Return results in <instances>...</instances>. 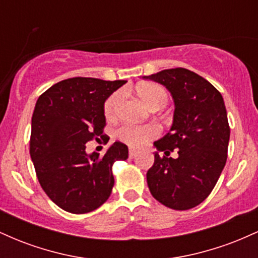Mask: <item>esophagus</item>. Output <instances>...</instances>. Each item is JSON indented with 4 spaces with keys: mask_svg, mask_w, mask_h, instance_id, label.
<instances>
[{
    "mask_svg": "<svg viewBox=\"0 0 258 258\" xmlns=\"http://www.w3.org/2000/svg\"><path fill=\"white\" fill-rule=\"evenodd\" d=\"M128 155H130V158H136V155H137V150H135V149H130Z\"/></svg>",
    "mask_w": 258,
    "mask_h": 258,
    "instance_id": "esophagus-1",
    "label": "esophagus"
}]
</instances>
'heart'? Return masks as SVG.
Masks as SVG:
<instances>
[{
  "mask_svg": "<svg viewBox=\"0 0 258 258\" xmlns=\"http://www.w3.org/2000/svg\"><path fill=\"white\" fill-rule=\"evenodd\" d=\"M139 98L150 108L162 106L167 102V92L164 87L156 84H143L137 88ZM121 99V92H114L108 97L104 103V115L106 119L111 120L116 116L117 106ZM159 135V128L155 125H132L125 123L120 126L115 132L119 141L133 148L143 147Z\"/></svg>",
  "mask_w": 258,
  "mask_h": 258,
  "instance_id": "b5f03b06",
  "label": "heart"
}]
</instances>
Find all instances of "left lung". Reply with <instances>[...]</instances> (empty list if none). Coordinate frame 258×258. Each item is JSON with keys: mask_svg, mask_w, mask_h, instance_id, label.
Wrapping results in <instances>:
<instances>
[{"mask_svg": "<svg viewBox=\"0 0 258 258\" xmlns=\"http://www.w3.org/2000/svg\"><path fill=\"white\" fill-rule=\"evenodd\" d=\"M164 85L174 100L173 123L154 143L159 153L148 170L150 193L170 209H193L209 197L226 165L230 128L222 94L184 68L144 76ZM176 150L177 158H169Z\"/></svg>", "mask_w": 258, "mask_h": 258, "instance_id": "left-lung-1", "label": "left lung"}]
</instances>
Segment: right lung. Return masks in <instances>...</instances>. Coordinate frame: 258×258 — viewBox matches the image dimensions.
<instances>
[{"label": "right lung", "mask_w": 258, "mask_h": 258, "mask_svg": "<svg viewBox=\"0 0 258 258\" xmlns=\"http://www.w3.org/2000/svg\"><path fill=\"white\" fill-rule=\"evenodd\" d=\"M126 81L72 78L38 97L31 120L30 156L41 186L55 205L70 214L94 211L110 197L112 165L128 158L115 142L104 156L86 154L87 142L103 137L104 102Z\"/></svg>", "instance_id": "right-lung-1"}]
</instances>
